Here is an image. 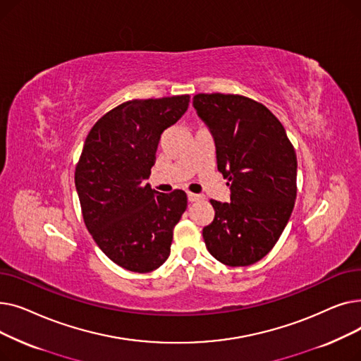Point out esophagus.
Wrapping results in <instances>:
<instances>
[{
  "instance_id": "esophagus-1",
  "label": "esophagus",
  "mask_w": 361,
  "mask_h": 361,
  "mask_svg": "<svg viewBox=\"0 0 361 361\" xmlns=\"http://www.w3.org/2000/svg\"><path fill=\"white\" fill-rule=\"evenodd\" d=\"M187 199H188V202L193 203V202H199V200H202V199H203V196H202V195H195V193H187Z\"/></svg>"
}]
</instances>
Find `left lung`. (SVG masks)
<instances>
[{
  "instance_id": "obj_1",
  "label": "left lung",
  "mask_w": 361,
  "mask_h": 361,
  "mask_svg": "<svg viewBox=\"0 0 361 361\" xmlns=\"http://www.w3.org/2000/svg\"><path fill=\"white\" fill-rule=\"evenodd\" d=\"M193 106L212 133L218 171L231 190L228 203L211 200L206 249L226 267H249L272 250L294 209V146L274 114L250 98L199 93Z\"/></svg>"
}]
</instances>
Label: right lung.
<instances>
[{
    "instance_id": "add662e5",
    "label": "right lung",
    "mask_w": 361,
    "mask_h": 361,
    "mask_svg": "<svg viewBox=\"0 0 361 361\" xmlns=\"http://www.w3.org/2000/svg\"><path fill=\"white\" fill-rule=\"evenodd\" d=\"M190 97L133 99L101 117L85 140L74 183L86 228L118 267L146 274L168 259L173 231L187 207L183 190L168 195L145 181L164 130Z\"/></svg>"
}]
</instances>
